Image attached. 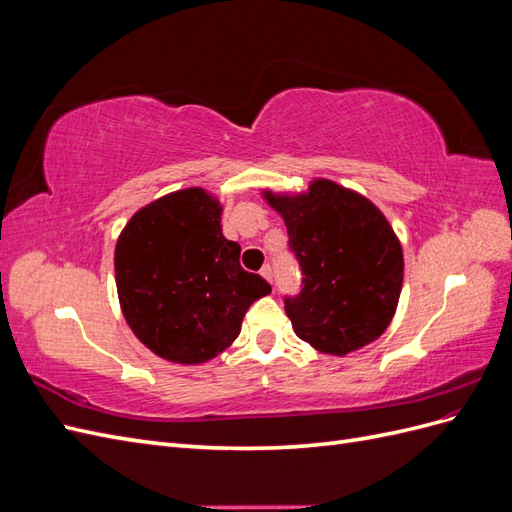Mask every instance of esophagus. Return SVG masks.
Returning <instances> with one entry per match:
<instances>
[{
	"mask_svg": "<svg viewBox=\"0 0 512 512\" xmlns=\"http://www.w3.org/2000/svg\"><path fill=\"white\" fill-rule=\"evenodd\" d=\"M260 275L265 277L267 282H273V269H271V265H265V267H262V269H260Z\"/></svg>",
	"mask_w": 512,
	"mask_h": 512,
	"instance_id": "34e87169",
	"label": "esophagus"
}]
</instances>
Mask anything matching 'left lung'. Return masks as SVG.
Instances as JSON below:
<instances>
[{"label":"left lung","instance_id":"8db88e82","mask_svg":"<svg viewBox=\"0 0 512 512\" xmlns=\"http://www.w3.org/2000/svg\"><path fill=\"white\" fill-rule=\"evenodd\" d=\"M282 215L301 267V292L284 299L292 329L324 354L344 356L378 339L395 316L404 254L382 211L329 179L309 192H265Z\"/></svg>","mask_w":512,"mask_h":512}]
</instances>
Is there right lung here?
<instances>
[{"mask_svg":"<svg viewBox=\"0 0 512 512\" xmlns=\"http://www.w3.org/2000/svg\"><path fill=\"white\" fill-rule=\"evenodd\" d=\"M220 200L203 188L166 194L132 215L115 247L121 312L162 359L205 363L235 342L247 309L271 292L222 235Z\"/></svg>","mask_w":512,"mask_h":512,"instance_id":"obj_1","label":"right lung"}]
</instances>
